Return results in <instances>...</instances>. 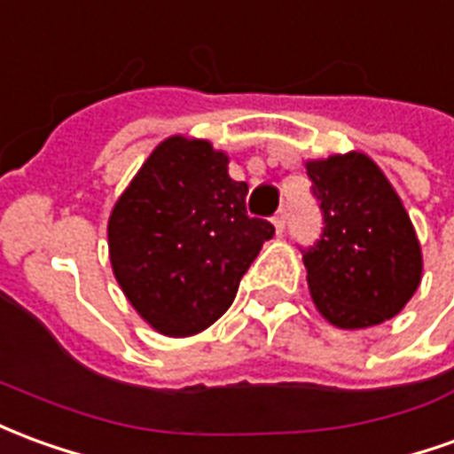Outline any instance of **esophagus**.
Returning a JSON list of instances; mask_svg holds the SVG:
<instances>
[{
  "label": "esophagus",
  "instance_id": "1",
  "mask_svg": "<svg viewBox=\"0 0 454 454\" xmlns=\"http://www.w3.org/2000/svg\"><path fill=\"white\" fill-rule=\"evenodd\" d=\"M272 223H275V231H278V233H282V231H285V226H287V208H280V211L272 216Z\"/></svg>",
  "mask_w": 454,
  "mask_h": 454
}]
</instances>
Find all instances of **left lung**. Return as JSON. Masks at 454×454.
Segmentation results:
<instances>
[{
  "label": "left lung",
  "mask_w": 454,
  "mask_h": 454,
  "mask_svg": "<svg viewBox=\"0 0 454 454\" xmlns=\"http://www.w3.org/2000/svg\"><path fill=\"white\" fill-rule=\"evenodd\" d=\"M307 176L325 223L302 250L317 309L341 329L395 317L423 272L420 246L398 194L361 152L307 161Z\"/></svg>",
  "instance_id": "obj_1"
}]
</instances>
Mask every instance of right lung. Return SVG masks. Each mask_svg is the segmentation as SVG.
<instances>
[{
	"instance_id": "add662e5",
	"label": "right lung",
	"mask_w": 454,
	"mask_h": 454,
	"mask_svg": "<svg viewBox=\"0 0 454 454\" xmlns=\"http://www.w3.org/2000/svg\"><path fill=\"white\" fill-rule=\"evenodd\" d=\"M248 184L206 139L169 137L142 164L107 223L129 304L167 337L204 332L233 304L275 226L246 211Z\"/></svg>"
}]
</instances>
